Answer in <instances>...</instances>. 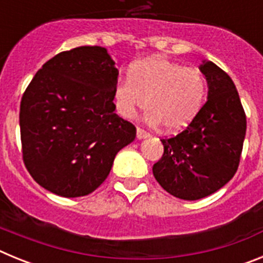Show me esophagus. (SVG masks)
Segmentation results:
<instances>
[{"label": "esophagus", "mask_w": 263, "mask_h": 263, "mask_svg": "<svg viewBox=\"0 0 263 263\" xmlns=\"http://www.w3.org/2000/svg\"><path fill=\"white\" fill-rule=\"evenodd\" d=\"M147 137H150V134H148L146 130L141 129V127H137V138L142 139V138H147Z\"/></svg>", "instance_id": "obj_1"}]
</instances>
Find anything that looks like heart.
Wrapping results in <instances>:
<instances>
[{
  "label": "heart",
  "mask_w": 263,
  "mask_h": 263,
  "mask_svg": "<svg viewBox=\"0 0 263 263\" xmlns=\"http://www.w3.org/2000/svg\"><path fill=\"white\" fill-rule=\"evenodd\" d=\"M205 97L206 79L200 69L162 57L134 63L127 79L118 80L113 92L122 117L132 118L147 104L148 122H160L167 132H178L191 124Z\"/></svg>",
  "instance_id": "b5f03b06"
}]
</instances>
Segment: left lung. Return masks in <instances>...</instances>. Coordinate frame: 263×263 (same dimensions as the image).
<instances>
[{"label": "left lung", "mask_w": 263, "mask_h": 263, "mask_svg": "<svg viewBox=\"0 0 263 263\" xmlns=\"http://www.w3.org/2000/svg\"><path fill=\"white\" fill-rule=\"evenodd\" d=\"M200 71L208 100L182 133L162 138L163 155L153 166L157 182L173 196L197 200L224 187L240 164L246 115L233 80L212 62Z\"/></svg>", "instance_id": "8db88e82"}]
</instances>
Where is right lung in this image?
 Instances as JSON below:
<instances>
[{"mask_svg": "<svg viewBox=\"0 0 263 263\" xmlns=\"http://www.w3.org/2000/svg\"><path fill=\"white\" fill-rule=\"evenodd\" d=\"M117 76L106 48L81 46L51 58L27 85L20 108L23 163L47 191L93 192L134 141L136 126L115 113Z\"/></svg>", "mask_w": 263, "mask_h": 263, "instance_id": "obj_1", "label": "right lung"}]
</instances>
